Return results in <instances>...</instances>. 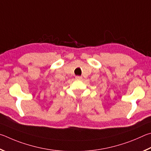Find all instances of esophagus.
<instances>
[{
  "mask_svg": "<svg viewBox=\"0 0 151 151\" xmlns=\"http://www.w3.org/2000/svg\"><path fill=\"white\" fill-rule=\"evenodd\" d=\"M81 78H81V76H76V80H81Z\"/></svg>",
  "mask_w": 151,
  "mask_h": 151,
  "instance_id": "obj_1",
  "label": "esophagus"
}]
</instances>
